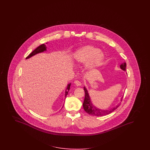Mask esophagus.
Returning <instances> with one entry per match:
<instances>
[{
    "mask_svg": "<svg viewBox=\"0 0 150 150\" xmlns=\"http://www.w3.org/2000/svg\"><path fill=\"white\" fill-rule=\"evenodd\" d=\"M74 83H75V85L77 86H80L81 85V82L80 81H78V80L75 81H74Z\"/></svg>",
    "mask_w": 150,
    "mask_h": 150,
    "instance_id": "obj_1",
    "label": "esophagus"
}]
</instances>
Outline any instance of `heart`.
Wrapping results in <instances>:
<instances>
[{
  "label": "heart",
  "instance_id": "b5f03b06",
  "mask_svg": "<svg viewBox=\"0 0 150 150\" xmlns=\"http://www.w3.org/2000/svg\"><path fill=\"white\" fill-rule=\"evenodd\" d=\"M74 59L77 63H80L87 61V68L93 70L99 67L103 64L104 55L99 48L93 45H86L75 52Z\"/></svg>",
  "mask_w": 150,
  "mask_h": 150
}]
</instances>
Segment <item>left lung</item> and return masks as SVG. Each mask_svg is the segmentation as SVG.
I'll return each instance as SVG.
<instances>
[{
	"label": "left lung",
	"instance_id": "1",
	"mask_svg": "<svg viewBox=\"0 0 150 150\" xmlns=\"http://www.w3.org/2000/svg\"><path fill=\"white\" fill-rule=\"evenodd\" d=\"M120 68L123 70L124 71H126V67L127 64L126 63L124 62V63H122L120 65ZM83 90L85 91V100L83 103V107L85 111L88 114L92 115L93 116H104L105 115L109 114L113 112L114 110L117 109L119 107L120 105V103H119L117 106L114 107L113 108L109 110H102V109H99L95 106H94L93 104L91 102V100L90 99V97L88 95V91L86 90V88L84 87ZM123 98H122L121 101H122Z\"/></svg>",
	"mask_w": 150,
	"mask_h": 150
}]
</instances>
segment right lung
Listing matches in <instances>:
<instances>
[{
  "label": "right lung",
  "instance_id": "right-lung-1",
  "mask_svg": "<svg viewBox=\"0 0 150 150\" xmlns=\"http://www.w3.org/2000/svg\"><path fill=\"white\" fill-rule=\"evenodd\" d=\"M45 50H46V47H45V44H42V45H40V46H38L35 50H33L30 54L28 55L27 57L26 58V59H28V58L31 57H32V56L36 54L37 53H39L43 52H44V51H45ZM70 85H71V83H69V84H68V86H67V90H66V91H65V97L67 96V95L69 91V90H70Z\"/></svg>",
  "mask_w": 150,
  "mask_h": 150
}]
</instances>
